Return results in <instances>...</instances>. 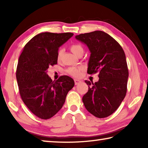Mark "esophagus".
<instances>
[{
    "label": "esophagus",
    "instance_id": "34e87169",
    "mask_svg": "<svg viewBox=\"0 0 148 148\" xmlns=\"http://www.w3.org/2000/svg\"><path fill=\"white\" fill-rule=\"evenodd\" d=\"M81 82H82V81L81 80H79V79H75L74 80V83H75V85H78V84H81Z\"/></svg>",
    "mask_w": 148,
    "mask_h": 148
}]
</instances>
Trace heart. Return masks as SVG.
<instances>
[{
	"label": "heart",
	"mask_w": 148,
	"mask_h": 148,
	"mask_svg": "<svg viewBox=\"0 0 148 148\" xmlns=\"http://www.w3.org/2000/svg\"><path fill=\"white\" fill-rule=\"evenodd\" d=\"M70 49H71L72 53L76 55V56H77V55H78L79 53H81V52H84L83 47H82L81 45L77 44H72L71 46H70ZM62 53H63V51H62V49H59L58 50V51H57V59L58 60L61 59V57L62 56ZM82 70H83V68H82V66H77V67L72 66L67 69V72L72 76L79 77L81 76Z\"/></svg>",
	"instance_id": "b5f03b06"
}]
</instances>
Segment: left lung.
I'll list each match as a JSON object with an SVG mask.
<instances>
[{
    "label": "left lung",
    "instance_id": "obj_1",
    "mask_svg": "<svg viewBox=\"0 0 148 148\" xmlns=\"http://www.w3.org/2000/svg\"><path fill=\"white\" fill-rule=\"evenodd\" d=\"M76 38L91 52L87 73H98L99 81H85L89 87L82 101L87 111L104 118L118 108L127 93L129 71L123 49L116 40L101 31L80 34Z\"/></svg>",
    "mask_w": 148,
    "mask_h": 148
}]
</instances>
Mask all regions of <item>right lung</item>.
I'll return each instance as SVG.
<instances>
[{
  "label": "right lung",
  "instance_id": "1",
  "mask_svg": "<svg viewBox=\"0 0 148 148\" xmlns=\"http://www.w3.org/2000/svg\"><path fill=\"white\" fill-rule=\"evenodd\" d=\"M73 35L71 32L40 33L27 42L19 56L16 78L20 95L30 111L40 119L55 116L74 86L73 79L68 76L53 81L47 74L49 66L57 63L59 47Z\"/></svg>",
  "mask_w": 148,
  "mask_h": 148
}]
</instances>
